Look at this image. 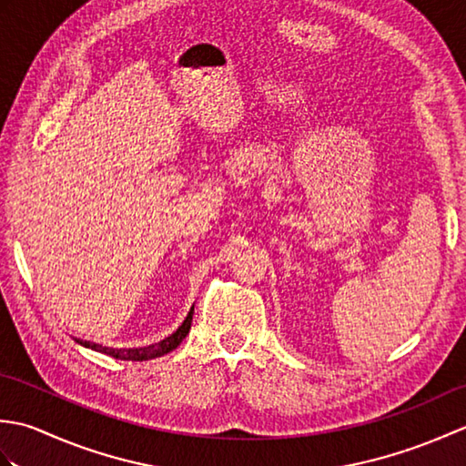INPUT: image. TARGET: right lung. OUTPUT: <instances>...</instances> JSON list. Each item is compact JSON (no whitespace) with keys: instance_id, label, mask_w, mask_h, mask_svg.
Listing matches in <instances>:
<instances>
[{"instance_id":"add662e5","label":"right lung","mask_w":466,"mask_h":466,"mask_svg":"<svg viewBox=\"0 0 466 466\" xmlns=\"http://www.w3.org/2000/svg\"><path fill=\"white\" fill-rule=\"evenodd\" d=\"M192 312L194 309L187 312L186 320L182 322V326H177V330L174 334L167 336V339L150 344V346H142V349H110V346H102V344H96V342H87V340H77L86 349H92L97 352H104V354H110L114 359H120V360H150V359H157V356H164L167 352H172L174 349L180 346V342L186 339V334L190 332V326H192Z\"/></svg>"}]
</instances>
